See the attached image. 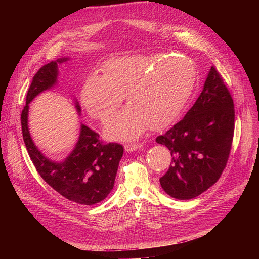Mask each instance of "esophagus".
Segmentation results:
<instances>
[{
    "label": "esophagus",
    "instance_id": "esophagus-1",
    "mask_svg": "<svg viewBox=\"0 0 259 259\" xmlns=\"http://www.w3.org/2000/svg\"><path fill=\"white\" fill-rule=\"evenodd\" d=\"M143 147L142 144H126L125 145V150L127 152H132V151H135L138 150V149H141Z\"/></svg>",
    "mask_w": 259,
    "mask_h": 259
}]
</instances>
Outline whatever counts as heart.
Masks as SVG:
<instances>
[{
    "instance_id": "1",
    "label": "heart",
    "mask_w": 259,
    "mask_h": 259,
    "mask_svg": "<svg viewBox=\"0 0 259 259\" xmlns=\"http://www.w3.org/2000/svg\"><path fill=\"white\" fill-rule=\"evenodd\" d=\"M102 75L89 76L80 102L87 113L103 122L124 101L130 104L106 127L108 139H138L149 126L161 130L179 118L191 97L196 68L188 58L135 54L108 60Z\"/></svg>"
}]
</instances>
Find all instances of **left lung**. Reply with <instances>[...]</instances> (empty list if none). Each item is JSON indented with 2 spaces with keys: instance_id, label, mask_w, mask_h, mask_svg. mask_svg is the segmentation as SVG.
<instances>
[{
  "instance_id": "obj_1",
  "label": "left lung",
  "mask_w": 259,
  "mask_h": 259,
  "mask_svg": "<svg viewBox=\"0 0 259 259\" xmlns=\"http://www.w3.org/2000/svg\"><path fill=\"white\" fill-rule=\"evenodd\" d=\"M234 103L214 66L185 117L156 138L171 153L161 188L178 199H191L213 186L225 170L234 135Z\"/></svg>"
}]
</instances>
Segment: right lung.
I'll use <instances>...</instances> for the list:
<instances>
[{
	"label": "right lung",
	"mask_w": 259,
	"mask_h": 259,
	"mask_svg": "<svg viewBox=\"0 0 259 259\" xmlns=\"http://www.w3.org/2000/svg\"><path fill=\"white\" fill-rule=\"evenodd\" d=\"M65 61L67 58L50 62L34 74L21 114L22 133L27 151L40 178L65 198L91 206L105 199L113 189L118 162L124 153L122 146L117 143H103L99 133L81 125L78 142L72 153L65 161L54 162L38 151L27 124L28 104L39 92L56 84L58 63ZM76 107L79 111V106Z\"/></svg>",
	"instance_id": "obj_1"
}]
</instances>
